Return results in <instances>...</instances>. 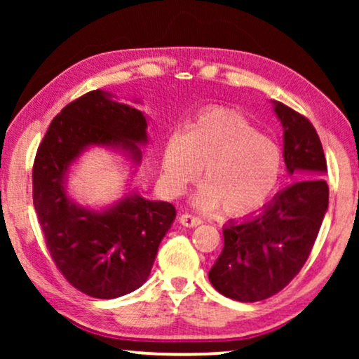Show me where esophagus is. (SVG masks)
<instances>
[{
	"mask_svg": "<svg viewBox=\"0 0 359 359\" xmlns=\"http://www.w3.org/2000/svg\"><path fill=\"white\" fill-rule=\"evenodd\" d=\"M180 222L184 225V227H198V225L203 224V220L199 217H194V215L191 214H183L180 215Z\"/></svg>",
	"mask_w": 359,
	"mask_h": 359,
	"instance_id": "esophagus-1",
	"label": "esophagus"
}]
</instances>
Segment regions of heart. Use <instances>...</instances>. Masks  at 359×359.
<instances>
[{
  "mask_svg": "<svg viewBox=\"0 0 359 359\" xmlns=\"http://www.w3.org/2000/svg\"><path fill=\"white\" fill-rule=\"evenodd\" d=\"M191 204L199 210L224 205L225 214L243 217L263 208L276 193L283 175V151L248 119L224 107H209L186 134L166 140L161 181L166 193L181 196L203 173Z\"/></svg>",
  "mask_w": 359,
  "mask_h": 359,
  "instance_id": "1",
  "label": "heart"
}]
</instances>
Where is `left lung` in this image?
Instances as JSON below:
<instances>
[{
  "instance_id": "obj_1",
  "label": "left lung",
  "mask_w": 359,
  "mask_h": 359,
  "mask_svg": "<svg viewBox=\"0 0 359 359\" xmlns=\"http://www.w3.org/2000/svg\"><path fill=\"white\" fill-rule=\"evenodd\" d=\"M283 126V158L299 180L274 194L259 212L224 227V248L209 271L215 291L240 302L274 296L301 271L328 209L327 161L306 117L273 101Z\"/></svg>"
}]
</instances>
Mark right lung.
<instances>
[{
  "instance_id": "add662e5",
  "label": "right lung",
  "mask_w": 359,
  "mask_h": 359,
  "mask_svg": "<svg viewBox=\"0 0 359 359\" xmlns=\"http://www.w3.org/2000/svg\"><path fill=\"white\" fill-rule=\"evenodd\" d=\"M139 104V100H134ZM149 117L109 91L78 97L48 126L32 170V199L57 268L81 292L116 299L147 281L175 205L150 201L130 188L149 145ZM119 153L133 170L126 193L112 205L90 208L67 194L72 166L86 151Z\"/></svg>"
}]
</instances>
